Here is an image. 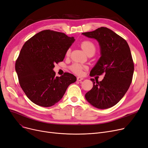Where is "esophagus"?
I'll return each mask as SVG.
<instances>
[{
    "mask_svg": "<svg viewBox=\"0 0 148 148\" xmlns=\"http://www.w3.org/2000/svg\"><path fill=\"white\" fill-rule=\"evenodd\" d=\"M77 81H82L83 80V78L80 77H77Z\"/></svg>",
    "mask_w": 148,
    "mask_h": 148,
    "instance_id": "esophagus-1",
    "label": "esophagus"
}]
</instances>
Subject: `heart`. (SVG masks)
I'll return each mask as SVG.
<instances>
[{
    "instance_id": "1",
    "label": "heart",
    "mask_w": 148,
    "mask_h": 148,
    "mask_svg": "<svg viewBox=\"0 0 148 148\" xmlns=\"http://www.w3.org/2000/svg\"><path fill=\"white\" fill-rule=\"evenodd\" d=\"M81 47L82 49L84 51V52L87 54L89 52L91 51H95V46L90 41H84L81 43ZM70 53V49H68L66 52V55H69ZM85 68L83 66L79 65V64H74L71 67V69L73 71L77 74H81L83 72V69Z\"/></svg>"
}]
</instances>
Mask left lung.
<instances>
[{"label": "left lung", "instance_id": "obj_1", "mask_svg": "<svg viewBox=\"0 0 148 148\" xmlns=\"http://www.w3.org/2000/svg\"><path fill=\"white\" fill-rule=\"evenodd\" d=\"M82 34L95 39L100 46V57L90 75L105 74L100 82L91 79L93 87L85 98L98 109L111 108L123 98L132 82L134 66L130 47L124 38L105 27Z\"/></svg>", "mask_w": 148, "mask_h": 148}]
</instances>
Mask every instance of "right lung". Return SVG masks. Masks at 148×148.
<instances>
[{"label": "right lung", "instance_id": "right-lung-1", "mask_svg": "<svg viewBox=\"0 0 148 148\" xmlns=\"http://www.w3.org/2000/svg\"><path fill=\"white\" fill-rule=\"evenodd\" d=\"M74 37L51 30H44L27 41L16 60L15 69L20 85L27 97L43 107L59 101L66 90L77 78L65 73L56 77L54 64L63 60L74 42Z\"/></svg>", "mask_w": 148, "mask_h": 148}]
</instances>
